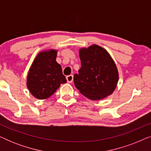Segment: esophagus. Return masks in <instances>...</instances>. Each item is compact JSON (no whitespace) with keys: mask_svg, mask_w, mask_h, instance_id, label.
<instances>
[{"mask_svg":"<svg viewBox=\"0 0 151 151\" xmlns=\"http://www.w3.org/2000/svg\"><path fill=\"white\" fill-rule=\"evenodd\" d=\"M66 78H67L68 83H71V82H72V81H73V76L72 75H69V76H67V77H66Z\"/></svg>","mask_w":151,"mask_h":151,"instance_id":"obj_1","label":"esophagus"}]
</instances>
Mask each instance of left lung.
I'll return each mask as SVG.
<instances>
[{"instance_id": "obj_1", "label": "left lung", "mask_w": 151, "mask_h": 151, "mask_svg": "<svg viewBox=\"0 0 151 151\" xmlns=\"http://www.w3.org/2000/svg\"><path fill=\"white\" fill-rule=\"evenodd\" d=\"M81 68L74 74L75 86L91 100L106 98L114 91L119 79L116 65L106 49L93 45L79 51Z\"/></svg>"}]
</instances>
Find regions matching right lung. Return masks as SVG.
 <instances>
[{"mask_svg": "<svg viewBox=\"0 0 151 151\" xmlns=\"http://www.w3.org/2000/svg\"><path fill=\"white\" fill-rule=\"evenodd\" d=\"M57 51H42L31 66L27 78V86L31 93L44 100L54 93L61 84L67 82L61 66L57 63Z\"/></svg>", "mask_w": 151, "mask_h": 151, "instance_id": "1", "label": "right lung"}]
</instances>
